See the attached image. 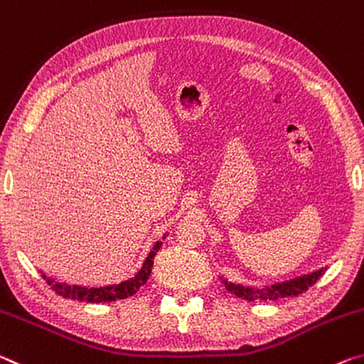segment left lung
<instances>
[{
	"label": "left lung",
	"instance_id": "8db88e82",
	"mask_svg": "<svg viewBox=\"0 0 364 364\" xmlns=\"http://www.w3.org/2000/svg\"><path fill=\"white\" fill-rule=\"evenodd\" d=\"M327 271V266L321 267L318 271H313L309 274H303V276L294 277L290 281L276 282L271 285H263V287H252V285H243L229 282L228 279H223V284L225 285L230 294H234L238 299L248 300V301H269V300H279L285 299V296H296L306 291L311 285L316 284L318 279Z\"/></svg>",
	"mask_w": 364,
	"mask_h": 364
}]
</instances>
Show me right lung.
Masks as SVG:
<instances>
[{
  "label": "right lung",
  "mask_w": 364,
  "mask_h": 364,
  "mask_svg": "<svg viewBox=\"0 0 364 364\" xmlns=\"http://www.w3.org/2000/svg\"><path fill=\"white\" fill-rule=\"evenodd\" d=\"M161 245H163V242L154 243V247L151 248V252L148 253L146 259L143 261V266L140 267V271L136 272L134 277H130V279H127V281L119 282V284L106 285V287H82V285H69L65 282H56L55 279L48 277L46 274H43L41 271L40 272L46 281V284L51 285V289L55 290L58 295L64 296V299L87 301V303H108V301L122 300V299H127V296H132L134 294H136V291L140 290L141 285L146 284L148 277H150V274H151L153 259H154V256H156V253L159 252Z\"/></svg>",
  "instance_id": "obj_1"
}]
</instances>
